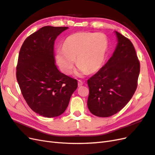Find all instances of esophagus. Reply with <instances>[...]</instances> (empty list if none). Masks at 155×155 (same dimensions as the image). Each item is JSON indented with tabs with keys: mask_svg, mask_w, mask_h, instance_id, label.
Returning <instances> with one entry per match:
<instances>
[{
	"mask_svg": "<svg viewBox=\"0 0 155 155\" xmlns=\"http://www.w3.org/2000/svg\"><path fill=\"white\" fill-rule=\"evenodd\" d=\"M82 85H83L82 81H81V80H78V87H81V86H82Z\"/></svg>",
	"mask_w": 155,
	"mask_h": 155,
	"instance_id": "esophagus-1",
	"label": "esophagus"
}]
</instances>
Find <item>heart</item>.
I'll return each instance as SVG.
<instances>
[{
    "label": "heart",
    "mask_w": 155,
    "mask_h": 155,
    "mask_svg": "<svg viewBox=\"0 0 155 155\" xmlns=\"http://www.w3.org/2000/svg\"><path fill=\"white\" fill-rule=\"evenodd\" d=\"M108 49V39L104 34L79 32L70 35L63 43V48L56 51L55 59L63 73L72 71L75 59L78 65L75 74L83 76L101 69Z\"/></svg>",
    "instance_id": "obj_1"
}]
</instances>
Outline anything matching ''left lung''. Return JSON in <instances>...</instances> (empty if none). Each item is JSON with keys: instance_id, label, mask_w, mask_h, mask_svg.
<instances>
[{"instance_id": "left-lung-1", "label": "left lung", "mask_w": 155, "mask_h": 155, "mask_svg": "<svg viewBox=\"0 0 155 155\" xmlns=\"http://www.w3.org/2000/svg\"><path fill=\"white\" fill-rule=\"evenodd\" d=\"M118 43L105 65L88 80V109L94 115L109 117L128 104L136 92L140 63L133 44L115 31Z\"/></svg>"}]
</instances>
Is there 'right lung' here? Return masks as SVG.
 Instances as JSON below:
<instances>
[{
  "instance_id": "add662e5",
  "label": "right lung",
  "mask_w": 155,
  "mask_h": 155,
  "mask_svg": "<svg viewBox=\"0 0 155 155\" xmlns=\"http://www.w3.org/2000/svg\"><path fill=\"white\" fill-rule=\"evenodd\" d=\"M68 28L42 27L25 40L19 53L16 78L21 94L33 111L48 118L64 113L78 86L76 79L55 65V40Z\"/></svg>"
}]
</instances>
